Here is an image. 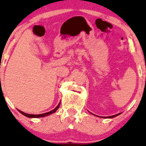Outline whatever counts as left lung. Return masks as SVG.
Here are the masks:
<instances>
[{
    "instance_id": "1",
    "label": "left lung",
    "mask_w": 146,
    "mask_h": 146,
    "mask_svg": "<svg viewBox=\"0 0 146 146\" xmlns=\"http://www.w3.org/2000/svg\"><path fill=\"white\" fill-rule=\"evenodd\" d=\"M120 114L121 113H118V114H116V115H112V116H108V117H106V118H114V117H115V116H117V115H120Z\"/></svg>"
}]
</instances>
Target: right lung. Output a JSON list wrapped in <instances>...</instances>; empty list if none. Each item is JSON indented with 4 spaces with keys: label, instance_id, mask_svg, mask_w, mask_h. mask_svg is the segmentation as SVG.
Listing matches in <instances>:
<instances>
[{
    "label": "right lung",
    "instance_id": "1",
    "mask_svg": "<svg viewBox=\"0 0 146 146\" xmlns=\"http://www.w3.org/2000/svg\"><path fill=\"white\" fill-rule=\"evenodd\" d=\"M60 103H59V104L57 106H56V108H54L53 110V111H49V112H47V113H43V114H39V115H33V114H28V113H23V111H21L18 110V111H19L21 113H22L23 115H24L25 116H27L28 117V118H40V117H44V116H46V115H50V114H52L53 113L56 112V111H57L58 109L59 106H60Z\"/></svg>",
    "mask_w": 146,
    "mask_h": 146
}]
</instances>
